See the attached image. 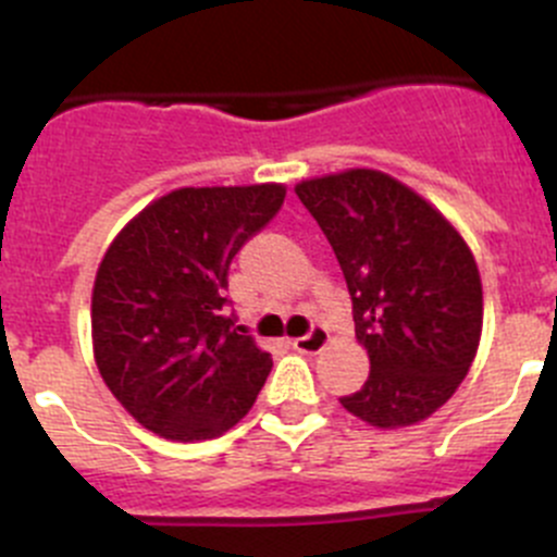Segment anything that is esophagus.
<instances>
[{"label": "esophagus", "mask_w": 557, "mask_h": 557, "mask_svg": "<svg viewBox=\"0 0 557 557\" xmlns=\"http://www.w3.org/2000/svg\"><path fill=\"white\" fill-rule=\"evenodd\" d=\"M290 345H294L299 352H320L325 345H329V331H325L323 325H312L305 336H296Z\"/></svg>", "instance_id": "34e87169"}]
</instances>
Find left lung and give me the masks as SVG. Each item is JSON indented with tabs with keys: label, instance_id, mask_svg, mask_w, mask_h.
<instances>
[{
	"label": "left lung",
	"instance_id": "left-lung-1",
	"mask_svg": "<svg viewBox=\"0 0 557 557\" xmlns=\"http://www.w3.org/2000/svg\"><path fill=\"white\" fill-rule=\"evenodd\" d=\"M296 196L339 261L369 352L367 383L342 407L377 429L425 420L463 383L480 345L474 256L429 201L383 172L305 180Z\"/></svg>",
	"mask_w": 557,
	"mask_h": 557
}]
</instances>
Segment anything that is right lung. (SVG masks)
Here are the masks:
<instances>
[{"label":"right lung","mask_w":557,"mask_h":557,"mask_svg":"<svg viewBox=\"0 0 557 557\" xmlns=\"http://www.w3.org/2000/svg\"><path fill=\"white\" fill-rule=\"evenodd\" d=\"M283 185L180 188L145 207L99 263L97 367L137 423L174 442L221 436L272 372L228 312V267L280 212Z\"/></svg>","instance_id":"add662e5"}]
</instances>
